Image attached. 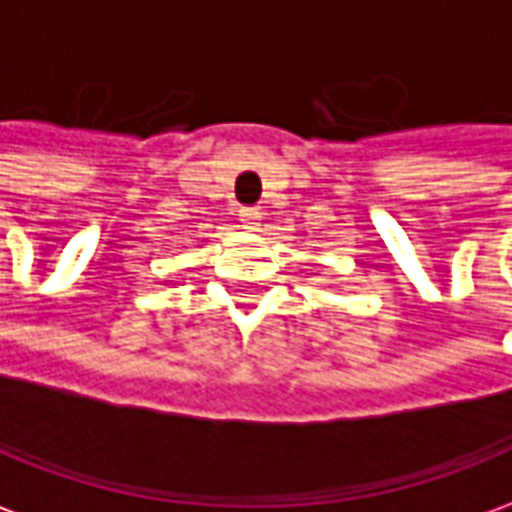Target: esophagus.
Here are the masks:
<instances>
[{
	"label": "esophagus",
	"mask_w": 512,
	"mask_h": 512,
	"mask_svg": "<svg viewBox=\"0 0 512 512\" xmlns=\"http://www.w3.org/2000/svg\"><path fill=\"white\" fill-rule=\"evenodd\" d=\"M260 219H263V213H260L257 207H244V210H241V224H244L246 230H257Z\"/></svg>",
	"instance_id": "34e87169"
}]
</instances>
